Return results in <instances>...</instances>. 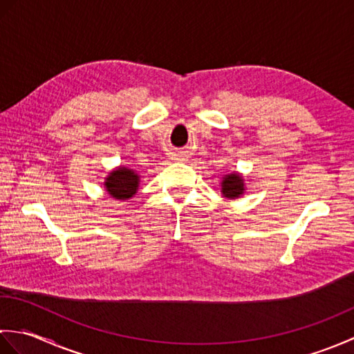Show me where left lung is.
Here are the masks:
<instances>
[{"mask_svg":"<svg viewBox=\"0 0 354 354\" xmlns=\"http://www.w3.org/2000/svg\"><path fill=\"white\" fill-rule=\"evenodd\" d=\"M246 192L245 179L239 171L227 173L221 181V193L225 199H239Z\"/></svg>","mask_w":354,"mask_h":354,"instance_id":"8db88e82","label":"left lung"}]
</instances>
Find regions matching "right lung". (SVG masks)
<instances>
[{
	"mask_svg": "<svg viewBox=\"0 0 354 354\" xmlns=\"http://www.w3.org/2000/svg\"><path fill=\"white\" fill-rule=\"evenodd\" d=\"M103 185L111 198L127 201L133 198L138 192L140 175L133 169L120 165V167L109 171V175L104 178Z\"/></svg>",
	"mask_w": 354,
	"mask_h": 354,
	"instance_id": "right-lung-1",
	"label": "right lung"
}]
</instances>
